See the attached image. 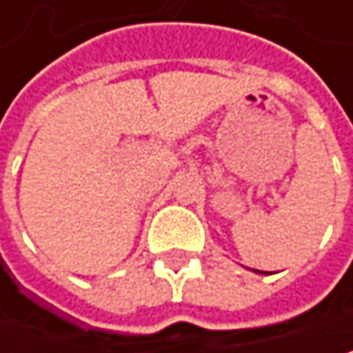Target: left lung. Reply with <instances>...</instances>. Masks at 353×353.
<instances>
[{
	"mask_svg": "<svg viewBox=\"0 0 353 353\" xmlns=\"http://www.w3.org/2000/svg\"><path fill=\"white\" fill-rule=\"evenodd\" d=\"M259 273H261V271H259Z\"/></svg>",
	"mask_w": 353,
	"mask_h": 353,
	"instance_id": "1",
	"label": "left lung"
}]
</instances>
